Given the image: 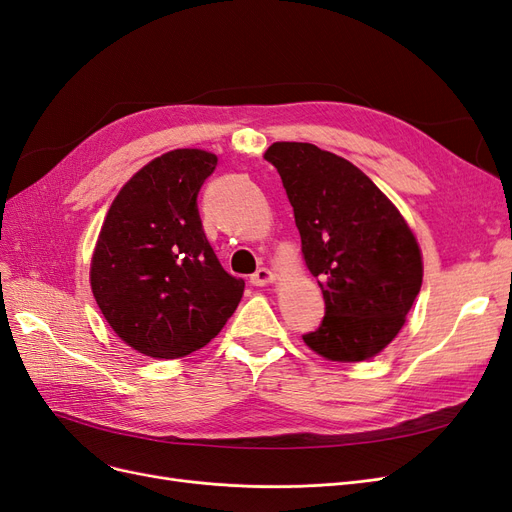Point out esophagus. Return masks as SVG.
<instances>
[{
	"label": "esophagus",
	"instance_id": "esophagus-1",
	"mask_svg": "<svg viewBox=\"0 0 512 512\" xmlns=\"http://www.w3.org/2000/svg\"><path fill=\"white\" fill-rule=\"evenodd\" d=\"M274 283V274L268 268H259L255 274H251V285L255 287H266Z\"/></svg>",
	"mask_w": 512,
	"mask_h": 512
}]
</instances>
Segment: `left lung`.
<instances>
[{"label": "left lung", "mask_w": 512, "mask_h": 512, "mask_svg": "<svg viewBox=\"0 0 512 512\" xmlns=\"http://www.w3.org/2000/svg\"><path fill=\"white\" fill-rule=\"evenodd\" d=\"M263 159L283 178L306 268L325 317L306 346L355 364L400 334L423 283V257L402 212L351 161L308 142H274Z\"/></svg>", "instance_id": "left-lung-1"}]
</instances>
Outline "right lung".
I'll list each match as a JSON object with an SVG mask.
<instances>
[{
  "instance_id": "1",
  "label": "right lung",
  "mask_w": 512,
  "mask_h": 512,
  "mask_svg": "<svg viewBox=\"0 0 512 512\" xmlns=\"http://www.w3.org/2000/svg\"><path fill=\"white\" fill-rule=\"evenodd\" d=\"M217 155L176 148L148 161L114 197L91 257V291L131 349L176 359L206 346L238 308L244 280L208 244L197 193Z\"/></svg>"
}]
</instances>
